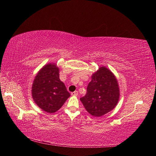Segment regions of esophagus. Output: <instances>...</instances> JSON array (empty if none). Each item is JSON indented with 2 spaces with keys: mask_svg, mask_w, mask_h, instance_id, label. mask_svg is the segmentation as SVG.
I'll list each match as a JSON object with an SVG mask.
<instances>
[{
  "mask_svg": "<svg viewBox=\"0 0 156 156\" xmlns=\"http://www.w3.org/2000/svg\"><path fill=\"white\" fill-rule=\"evenodd\" d=\"M72 95V96H78V91H75L73 92H72V94H71Z\"/></svg>",
  "mask_w": 156,
  "mask_h": 156,
  "instance_id": "34e87169",
  "label": "esophagus"
}]
</instances>
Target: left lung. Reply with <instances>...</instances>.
<instances>
[{"instance_id": "1", "label": "left lung", "mask_w": 156, "mask_h": 156, "mask_svg": "<svg viewBox=\"0 0 156 156\" xmlns=\"http://www.w3.org/2000/svg\"><path fill=\"white\" fill-rule=\"evenodd\" d=\"M118 81L112 72L101 67L94 73L87 87V93L80 98L86 110L94 116L100 117L109 112L119 100Z\"/></svg>"}]
</instances>
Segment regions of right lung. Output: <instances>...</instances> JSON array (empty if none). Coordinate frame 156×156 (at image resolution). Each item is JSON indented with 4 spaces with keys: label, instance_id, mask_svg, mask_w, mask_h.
I'll use <instances>...</instances> for the list:
<instances>
[{
    "label": "right lung",
    "instance_id": "add662e5",
    "mask_svg": "<svg viewBox=\"0 0 156 156\" xmlns=\"http://www.w3.org/2000/svg\"><path fill=\"white\" fill-rule=\"evenodd\" d=\"M31 91L34 102L47 113L56 112L70 96L59 78V69L54 64L47 65L39 71Z\"/></svg>",
    "mask_w": 156,
    "mask_h": 156
}]
</instances>
